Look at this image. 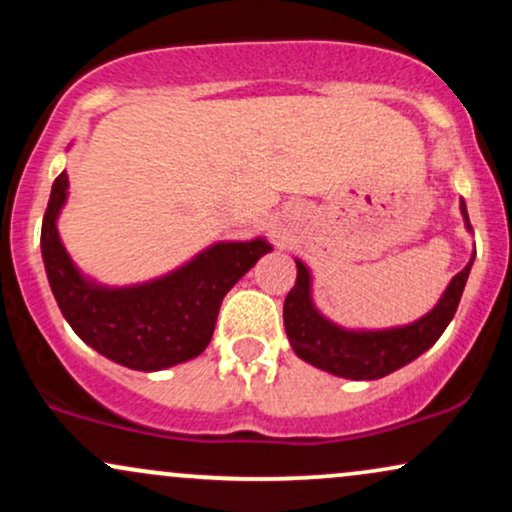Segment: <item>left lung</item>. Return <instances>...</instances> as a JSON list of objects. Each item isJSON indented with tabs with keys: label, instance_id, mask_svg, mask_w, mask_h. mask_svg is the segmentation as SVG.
<instances>
[{
	"label": "left lung",
	"instance_id": "obj_1",
	"mask_svg": "<svg viewBox=\"0 0 512 512\" xmlns=\"http://www.w3.org/2000/svg\"><path fill=\"white\" fill-rule=\"evenodd\" d=\"M460 214L464 228L472 233L467 216V204L460 199ZM474 255L467 267L450 279L438 303L409 325L385 327V330H354L332 322L317 310L313 301V274L308 264L296 260V286L284 301V327L291 349L310 366L327 370L346 380H378L395 373L402 366L419 358L438 342L440 334L450 325L457 305H460L464 284L472 272Z\"/></svg>",
	"mask_w": 512,
	"mask_h": 512
}]
</instances>
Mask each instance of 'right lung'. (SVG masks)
I'll return each instance as SVG.
<instances>
[{
	"mask_svg": "<svg viewBox=\"0 0 512 512\" xmlns=\"http://www.w3.org/2000/svg\"><path fill=\"white\" fill-rule=\"evenodd\" d=\"M67 197L69 178L62 170L52 182L40 233L52 296L64 320L91 349L132 370L154 373L202 354L223 296L272 252V243L262 236L219 240L156 279L108 286L81 272L64 248L57 219Z\"/></svg>",
	"mask_w": 512,
	"mask_h": 512,
	"instance_id": "add662e5",
	"label": "right lung"
}]
</instances>
